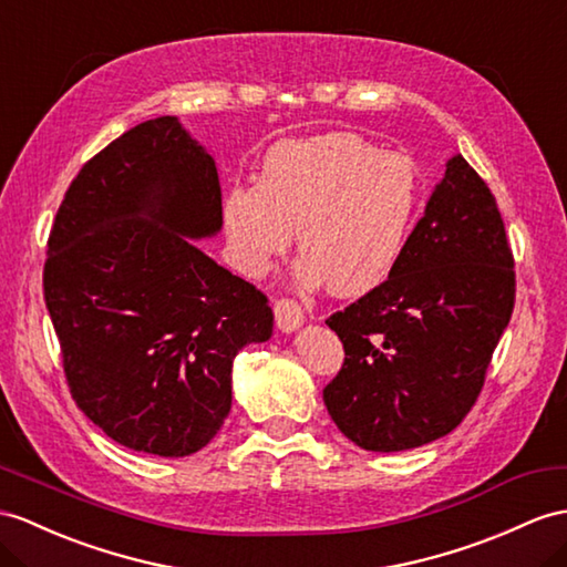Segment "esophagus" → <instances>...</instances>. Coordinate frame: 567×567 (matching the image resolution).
<instances>
[{"instance_id":"obj_1","label":"esophagus","mask_w":567,"mask_h":567,"mask_svg":"<svg viewBox=\"0 0 567 567\" xmlns=\"http://www.w3.org/2000/svg\"><path fill=\"white\" fill-rule=\"evenodd\" d=\"M274 317H276V327L281 331H293L306 320V312H302V306L293 298H279L274 302Z\"/></svg>"}]
</instances>
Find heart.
Returning <instances> with one entry per match:
<instances>
[{
	"instance_id": "1",
	"label": "heart",
	"mask_w": 567,
	"mask_h": 567,
	"mask_svg": "<svg viewBox=\"0 0 567 567\" xmlns=\"http://www.w3.org/2000/svg\"><path fill=\"white\" fill-rule=\"evenodd\" d=\"M421 202V173L409 156L334 132L271 146L257 185H233L220 214L243 274L265 276L298 228L306 252L298 279L308 286L329 281L337 296L351 298L390 279Z\"/></svg>"
}]
</instances>
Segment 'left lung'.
<instances>
[{
  "mask_svg": "<svg viewBox=\"0 0 567 567\" xmlns=\"http://www.w3.org/2000/svg\"><path fill=\"white\" fill-rule=\"evenodd\" d=\"M515 308V257L493 192L462 156L384 284L327 317L343 363L322 390L358 447L402 452L452 433L483 390Z\"/></svg>",
  "mask_w": 567,
  "mask_h": 567,
  "instance_id": "left-lung-1",
  "label": "left lung"
}]
</instances>
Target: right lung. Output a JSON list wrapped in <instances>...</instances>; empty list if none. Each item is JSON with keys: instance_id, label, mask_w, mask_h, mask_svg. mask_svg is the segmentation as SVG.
<instances>
[{"instance_id": "add662e5", "label": "right lung", "mask_w": 567, "mask_h": 567, "mask_svg": "<svg viewBox=\"0 0 567 567\" xmlns=\"http://www.w3.org/2000/svg\"><path fill=\"white\" fill-rule=\"evenodd\" d=\"M220 224L216 165L175 117L99 151L54 216L43 296L69 394L134 452L202 450L230 411L233 358L271 337L267 296L186 238Z\"/></svg>"}]
</instances>
